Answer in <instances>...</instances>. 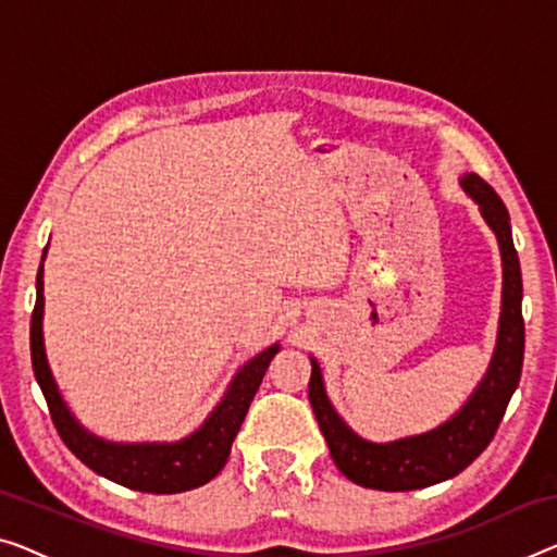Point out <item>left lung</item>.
Instances as JSON below:
<instances>
[{
  "mask_svg": "<svg viewBox=\"0 0 557 557\" xmlns=\"http://www.w3.org/2000/svg\"><path fill=\"white\" fill-rule=\"evenodd\" d=\"M465 193L480 205V212L495 232L503 257V307L495 352L485 377L480 380L468 403L443 425L430 433L370 443L355 435L332 408L320 364L312 360L307 397L327 440L330 455L339 472L352 483L372 491H420V487L455 478L491 445L505 408L520 383L522 352H525V322H522V277L516 245H512L510 214L495 189L478 174L460 180Z\"/></svg>",
  "mask_w": 557,
  "mask_h": 557,
  "instance_id": "obj_1",
  "label": "left lung"
}]
</instances>
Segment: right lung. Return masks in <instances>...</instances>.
<instances>
[{"label":"right lung","mask_w":557,"mask_h":557,"mask_svg":"<svg viewBox=\"0 0 557 557\" xmlns=\"http://www.w3.org/2000/svg\"><path fill=\"white\" fill-rule=\"evenodd\" d=\"M47 252V250H45ZM45 260V257H41ZM41 264L37 272V302L32 312L29 327V347H32V368L45 395L49 414L60 433L62 443L77 455V458L112 483L139 493L172 495L185 493L199 487L218 475L225 468L230 458L232 440L237 437L250 403L260 387L264 370L270 368V360L275 358L280 345H272L268 350L245 364L232 380L225 397L218 408L210 412V418L202 422V428L193 435L180 440V443H110L92 433L74 420V414L66 410L60 389L54 385L52 372H49L45 339H41V314H45V282H41Z\"/></svg>","instance_id":"right-lung-1"}]
</instances>
